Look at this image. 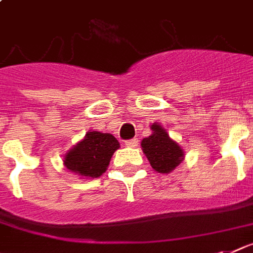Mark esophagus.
<instances>
[{
	"mask_svg": "<svg viewBox=\"0 0 253 253\" xmlns=\"http://www.w3.org/2000/svg\"><path fill=\"white\" fill-rule=\"evenodd\" d=\"M125 145L128 146V147H135V146L138 145V139H135V138L129 139V141L125 142Z\"/></svg>",
	"mask_w": 253,
	"mask_h": 253,
	"instance_id": "esophagus-1",
	"label": "esophagus"
}]
</instances>
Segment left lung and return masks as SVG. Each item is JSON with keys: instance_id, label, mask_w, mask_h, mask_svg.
<instances>
[{"instance_id": "left-lung-1", "label": "left lung", "mask_w": 253, "mask_h": 253, "mask_svg": "<svg viewBox=\"0 0 253 253\" xmlns=\"http://www.w3.org/2000/svg\"><path fill=\"white\" fill-rule=\"evenodd\" d=\"M151 135L142 139L141 147L152 169L158 173H170L185 159V152L174 139L169 137L159 123L150 126Z\"/></svg>"}]
</instances>
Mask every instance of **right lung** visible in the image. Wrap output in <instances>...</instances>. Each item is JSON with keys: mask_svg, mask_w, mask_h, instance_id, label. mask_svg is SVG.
Listing matches in <instances>:
<instances>
[{"mask_svg": "<svg viewBox=\"0 0 253 253\" xmlns=\"http://www.w3.org/2000/svg\"><path fill=\"white\" fill-rule=\"evenodd\" d=\"M120 143L110 133L93 130L64 154L63 164L81 178H97L108 168L114 152Z\"/></svg>", "mask_w": 253, "mask_h": 253, "instance_id": "right-lung-1", "label": "right lung"}]
</instances>
